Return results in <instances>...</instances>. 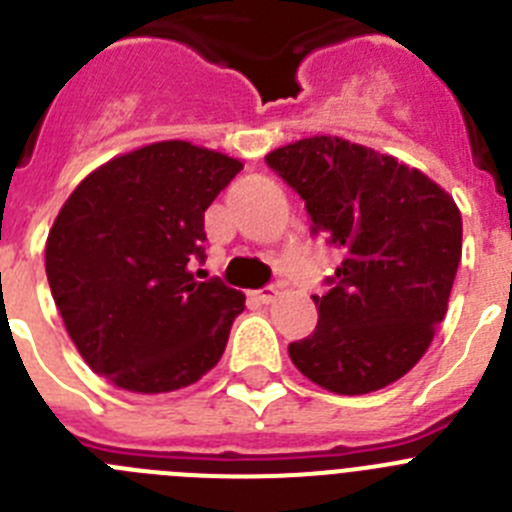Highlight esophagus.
Here are the masks:
<instances>
[{
  "instance_id": "obj_1",
  "label": "esophagus",
  "mask_w": 512,
  "mask_h": 512,
  "mask_svg": "<svg viewBox=\"0 0 512 512\" xmlns=\"http://www.w3.org/2000/svg\"><path fill=\"white\" fill-rule=\"evenodd\" d=\"M253 295H256V300H259V302L269 305V302H274V297L279 295V287H277V284H269V287L259 289V292H253Z\"/></svg>"
}]
</instances>
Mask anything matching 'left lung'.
<instances>
[{
  "instance_id": "1",
  "label": "left lung",
  "mask_w": 512,
  "mask_h": 512,
  "mask_svg": "<svg viewBox=\"0 0 512 512\" xmlns=\"http://www.w3.org/2000/svg\"><path fill=\"white\" fill-rule=\"evenodd\" d=\"M266 164L305 200L312 233L343 251L315 333L289 359L336 395L397 382L428 351L461 261V212L433 179L338 135L277 148Z\"/></svg>"
}]
</instances>
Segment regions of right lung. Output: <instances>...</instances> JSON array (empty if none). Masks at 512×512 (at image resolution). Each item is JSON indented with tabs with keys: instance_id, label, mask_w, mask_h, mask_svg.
<instances>
[{
	"instance_id": "1",
	"label": "right lung",
	"mask_w": 512,
	"mask_h": 512,
	"mask_svg": "<svg viewBox=\"0 0 512 512\" xmlns=\"http://www.w3.org/2000/svg\"><path fill=\"white\" fill-rule=\"evenodd\" d=\"M243 164L187 140L115 156L71 192L45 241V274L92 372L138 395L189 387L220 361L246 295L194 282L205 210Z\"/></svg>"
}]
</instances>
